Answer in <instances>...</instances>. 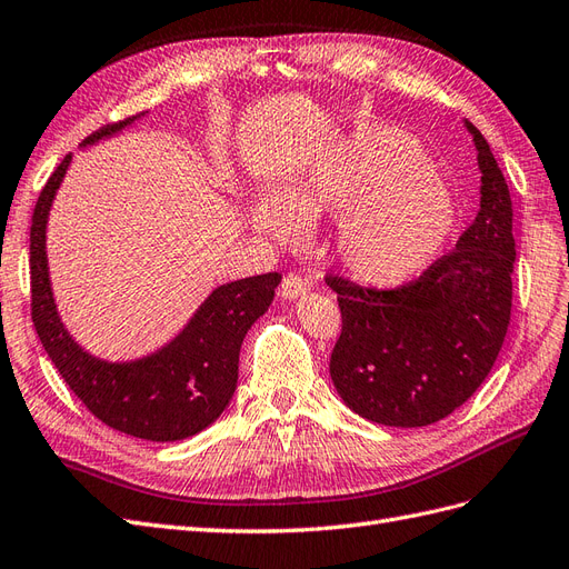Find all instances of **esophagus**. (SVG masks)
Returning <instances> with one entry per match:
<instances>
[{
    "label": "esophagus",
    "mask_w": 569,
    "mask_h": 569,
    "mask_svg": "<svg viewBox=\"0 0 569 569\" xmlns=\"http://www.w3.org/2000/svg\"><path fill=\"white\" fill-rule=\"evenodd\" d=\"M307 290H310V283H307L302 276L288 273V276H283L281 288H279V296L283 300H298V298H302L307 293Z\"/></svg>",
    "instance_id": "1"
}]
</instances>
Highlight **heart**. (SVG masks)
<instances>
[{"label":"heart","instance_id":"b5f03b06","mask_svg":"<svg viewBox=\"0 0 569 569\" xmlns=\"http://www.w3.org/2000/svg\"><path fill=\"white\" fill-rule=\"evenodd\" d=\"M319 217H340L333 254L352 281L393 288L441 254L458 209L408 133L375 128L329 152L281 198L259 200L252 223L271 238L293 240L300 223Z\"/></svg>","mask_w":569,"mask_h":569}]
</instances>
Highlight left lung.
Segmentation results:
<instances>
[{"label": "left lung", "instance_id": "left-lung-1", "mask_svg": "<svg viewBox=\"0 0 569 569\" xmlns=\"http://www.w3.org/2000/svg\"><path fill=\"white\" fill-rule=\"evenodd\" d=\"M481 171L479 212L456 250L396 290L329 276L343 331L331 381L348 408L383 427H429L475 396L508 333L512 202L489 142L462 121Z\"/></svg>", "mask_w": 569, "mask_h": 569}]
</instances>
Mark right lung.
Returning <instances> with one entry per match:
<instances>
[{
    "mask_svg": "<svg viewBox=\"0 0 569 569\" xmlns=\"http://www.w3.org/2000/svg\"><path fill=\"white\" fill-rule=\"evenodd\" d=\"M144 113L148 111L102 128L80 148L121 133ZM71 159L73 154L63 157L50 176L32 214V323L63 381L97 419L144 441H183L207 429L229 408L238 383L240 346L252 323L269 310L281 276L262 273L217 286L186 327L150 355L136 360H104L92 355L71 336L59 315L47 259V223Z\"/></svg>",
    "mask_w": 569,
    "mask_h": 569,
    "instance_id": "add662e5",
    "label": "right lung"
}]
</instances>
